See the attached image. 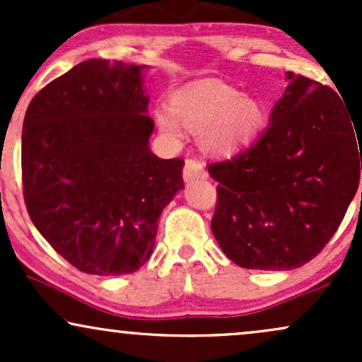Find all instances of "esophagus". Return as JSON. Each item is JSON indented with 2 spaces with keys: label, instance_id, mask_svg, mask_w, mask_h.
<instances>
[{
  "label": "esophagus",
  "instance_id": "esophagus-1",
  "mask_svg": "<svg viewBox=\"0 0 362 362\" xmlns=\"http://www.w3.org/2000/svg\"><path fill=\"white\" fill-rule=\"evenodd\" d=\"M207 172L204 168V165L201 163L195 158H187L185 160V167H184V180L190 182V180H197V178H206Z\"/></svg>",
  "mask_w": 362,
  "mask_h": 362
}]
</instances>
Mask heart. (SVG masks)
<instances>
[{
  "label": "heart",
  "instance_id": "heart-1",
  "mask_svg": "<svg viewBox=\"0 0 362 362\" xmlns=\"http://www.w3.org/2000/svg\"><path fill=\"white\" fill-rule=\"evenodd\" d=\"M165 134L178 138L182 126L201 131V144L209 155L230 158L250 148L265 127V110L255 98L218 80H201L173 91L170 109L155 112Z\"/></svg>",
  "mask_w": 362,
  "mask_h": 362
}]
</instances>
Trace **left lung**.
<instances>
[{"label": "left lung", "mask_w": 362, "mask_h": 362, "mask_svg": "<svg viewBox=\"0 0 362 362\" xmlns=\"http://www.w3.org/2000/svg\"><path fill=\"white\" fill-rule=\"evenodd\" d=\"M252 148L211 163L219 182L211 230L224 255L259 271L305 265L330 242L359 187L362 115L301 74Z\"/></svg>", "instance_id": "obj_1"}]
</instances>
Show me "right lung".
<instances>
[{
	"label": "right lung",
	"instance_id": "add662e5",
	"mask_svg": "<svg viewBox=\"0 0 362 362\" xmlns=\"http://www.w3.org/2000/svg\"><path fill=\"white\" fill-rule=\"evenodd\" d=\"M146 66L88 59L44 86L23 120V199L32 223L73 267L136 272L161 211L184 189L182 158L149 149Z\"/></svg>",
	"mask_w": 362,
	"mask_h": 362
}]
</instances>
